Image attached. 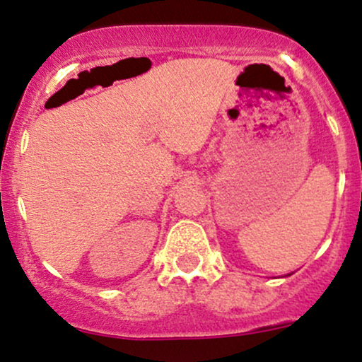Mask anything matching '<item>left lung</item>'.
I'll use <instances>...</instances> for the list:
<instances>
[{
	"label": "left lung",
	"mask_w": 362,
	"mask_h": 362,
	"mask_svg": "<svg viewBox=\"0 0 362 362\" xmlns=\"http://www.w3.org/2000/svg\"><path fill=\"white\" fill-rule=\"evenodd\" d=\"M289 275H291V274H289Z\"/></svg>",
	"instance_id": "obj_1"
}]
</instances>
